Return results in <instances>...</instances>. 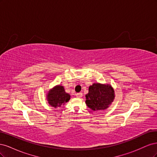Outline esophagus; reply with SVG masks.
I'll return each mask as SVG.
<instances>
[{
	"mask_svg": "<svg viewBox=\"0 0 157 157\" xmlns=\"http://www.w3.org/2000/svg\"><path fill=\"white\" fill-rule=\"evenodd\" d=\"M76 96H77V98H81L82 96V93H81V92L77 93V94H76Z\"/></svg>",
	"mask_w": 157,
	"mask_h": 157,
	"instance_id": "1",
	"label": "esophagus"
}]
</instances>
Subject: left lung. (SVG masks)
I'll return each mask as SVG.
<instances>
[{
  "mask_svg": "<svg viewBox=\"0 0 157 157\" xmlns=\"http://www.w3.org/2000/svg\"><path fill=\"white\" fill-rule=\"evenodd\" d=\"M115 98V91L109 84L94 83L86 95V103L93 111L107 109Z\"/></svg>",
  "mask_w": 157,
  "mask_h": 157,
  "instance_id": "1",
  "label": "left lung"
}]
</instances>
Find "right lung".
Wrapping results in <instances>:
<instances>
[{"label":"right lung","instance_id":"obj_1","mask_svg":"<svg viewBox=\"0 0 157 157\" xmlns=\"http://www.w3.org/2000/svg\"><path fill=\"white\" fill-rule=\"evenodd\" d=\"M71 96L65 92L63 86L57 85L49 90L47 94V100L52 107L55 108L61 107L69 101Z\"/></svg>","mask_w":157,"mask_h":157}]
</instances>
